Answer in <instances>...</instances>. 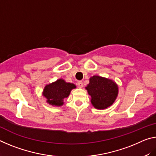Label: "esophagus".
<instances>
[{"mask_svg": "<svg viewBox=\"0 0 156 156\" xmlns=\"http://www.w3.org/2000/svg\"><path fill=\"white\" fill-rule=\"evenodd\" d=\"M77 84H78L79 88H82L83 87V82H82V81H78L77 83Z\"/></svg>", "mask_w": 156, "mask_h": 156, "instance_id": "obj_1", "label": "esophagus"}]
</instances>
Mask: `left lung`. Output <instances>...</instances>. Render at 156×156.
Segmentation results:
<instances>
[{
	"label": "left lung",
	"instance_id": "obj_1",
	"mask_svg": "<svg viewBox=\"0 0 156 156\" xmlns=\"http://www.w3.org/2000/svg\"><path fill=\"white\" fill-rule=\"evenodd\" d=\"M85 89L91 96V102L98 109H105L112 105L118 94V87L109 78L94 76Z\"/></svg>",
	"mask_w": 156,
	"mask_h": 156
}]
</instances>
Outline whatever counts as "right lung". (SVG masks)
Here are the masks:
<instances>
[{"mask_svg":"<svg viewBox=\"0 0 156 156\" xmlns=\"http://www.w3.org/2000/svg\"><path fill=\"white\" fill-rule=\"evenodd\" d=\"M76 87L74 84L66 83L62 79H58L56 82L47 84L43 95L46 98L47 103L52 106L60 107L64 104L63 100L67 98L71 91Z\"/></svg>","mask_w":156,"mask_h":156,"instance_id":"obj_1","label":"right lung"}]
</instances>
